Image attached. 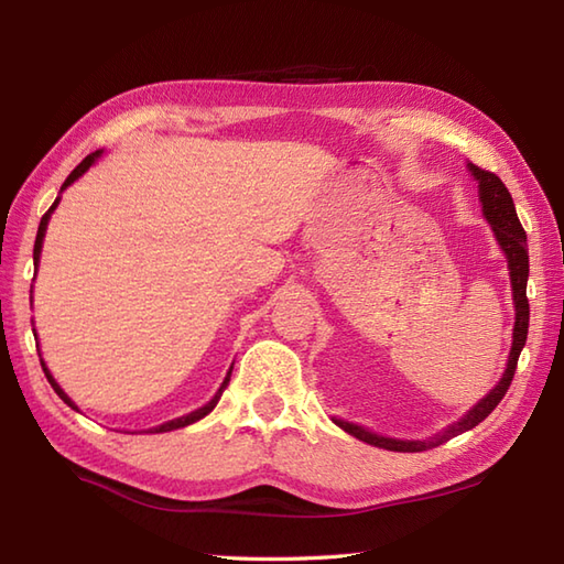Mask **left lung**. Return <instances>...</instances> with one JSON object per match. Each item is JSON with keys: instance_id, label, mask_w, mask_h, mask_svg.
Listing matches in <instances>:
<instances>
[{"instance_id": "left-lung-1", "label": "left lung", "mask_w": 564, "mask_h": 564, "mask_svg": "<svg viewBox=\"0 0 564 564\" xmlns=\"http://www.w3.org/2000/svg\"><path fill=\"white\" fill-rule=\"evenodd\" d=\"M467 170L473 172V176L480 184V200H482V213L485 218L492 225V232L497 237V242L505 251V257L509 261V275H511V291H513V307H517V322H513V341H511V354H509V364L505 376L497 382V386L489 390V394L477 402L470 412L463 414L460 422L451 424L448 429H443L441 434H436L434 438L429 441H400V438H388L373 434L358 424L344 422V419H332L334 424L341 426L346 434L356 436L358 441H366L370 446L386 448V451H398V453H419V451H429L436 448L441 443L451 441L453 436L463 434V431H470L477 424L492 414L495 406L505 400V394L511 386L513 373H517V364L521 349L525 346V337H529V297H525V283H529V247H525V232L519 223L517 215V206H513V198L509 194V188L505 186V182L495 174L480 170V166L467 164Z\"/></svg>"}]
</instances>
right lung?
I'll list each match as a JSON object with an SVG mask.
<instances>
[{"label": "right lung", "instance_id": "right-lung-1", "mask_svg": "<svg viewBox=\"0 0 564 564\" xmlns=\"http://www.w3.org/2000/svg\"><path fill=\"white\" fill-rule=\"evenodd\" d=\"M101 158V150H97V152H91V154H87V158H84L77 166H75V170H72V174L65 178V184H63V188H59V191H65L69 184H75L77 182V178L84 174V172H87L89 170V166L94 164V162H97ZM57 203H59V198H55V203H53V206L51 208H47V213L43 215V218H41V225H39V235H35V245H33V263H35V267H39V261H41V249H43V237H45V230H47V220H51V215H53V210L57 208ZM41 366H43V373H45V378H47V382H51V386H53V390L57 392V398L59 400H63L67 406H72V410H77V404L75 402H72L69 398H67V394H65V390L63 388H59L57 386V382H55V378L51 376V370H47L45 368V364L41 361ZM230 376H232V366H230V370H227V376H225V380H223V386H220V390L218 392H215V398L208 402V404H203L200 406V410H196V412H191V414H186V416H178V419H172V422H166V424H162V426H154V429H150V431H154V434H162V431H174V429H182V426H188V424H194V422H198V419H203V416H206V414H210L213 412V406L215 404H218V400H220V394H223V390L227 388V382H230Z\"/></svg>", "mask_w": 564, "mask_h": 564}]
</instances>
